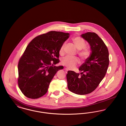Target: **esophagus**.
<instances>
[{"label":"esophagus","instance_id":"esophagus-1","mask_svg":"<svg viewBox=\"0 0 126 126\" xmlns=\"http://www.w3.org/2000/svg\"><path fill=\"white\" fill-rule=\"evenodd\" d=\"M64 69H65V72H66V73H67V71H68V69H66V68H65Z\"/></svg>","mask_w":126,"mask_h":126}]
</instances>
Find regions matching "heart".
Wrapping results in <instances>:
<instances>
[{
    "label": "heart",
    "mask_w": 126,
    "mask_h": 126,
    "mask_svg": "<svg viewBox=\"0 0 126 126\" xmlns=\"http://www.w3.org/2000/svg\"><path fill=\"white\" fill-rule=\"evenodd\" d=\"M71 41L75 47L78 50V54L79 56L84 60L88 58L90 55V50L89 48L85 46V42L84 39L80 37H74L71 39ZM65 45V43H63L61 45L60 49V54L63 53L64 48ZM78 63L79 60L77 57H72L70 56L65 57L61 61L62 64L66 66L69 69L74 67Z\"/></svg>",
    "instance_id": "b5f03b06"
}]
</instances>
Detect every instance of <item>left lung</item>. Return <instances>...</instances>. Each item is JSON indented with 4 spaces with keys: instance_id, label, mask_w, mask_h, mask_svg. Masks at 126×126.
Segmentation results:
<instances>
[{
    "instance_id": "obj_1",
    "label": "left lung",
    "mask_w": 126,
    "mask_h": 126,
    "mask_svg": "<svg viewBox=\"0 0 126 126\" xmlns=\"http://www.w3.org/2000/svg\"><path fill=\"white\" fill-rule=\"evenodd\" d=\"M81 36L89 44L91 52L79 68L80 74L68 71L66 79L69 90L84 95L95 90L105 77L109 64V54L104 42L95 32H88Z\"/></svg>"
}]
</instances>
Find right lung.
<instances>
[{
	"label": "right lung",
	"instance_id": "add662e5",
	"mask_svg": "<svg viewBox=\"0 0 126 126\" xmlns=\"http://www.w3.org/2000/svg\"><path fill=\"white\" fill-rule=\"evenodd\" d=\"M69 33L50 31L37 36L27 45L18 65L19 87L25 96L37 99L48 91L49 84L63 66L59 63L60 49Z\"/></svg>",
	"mask_w": 126,
	"mask_h": 126
}]
</instances>
